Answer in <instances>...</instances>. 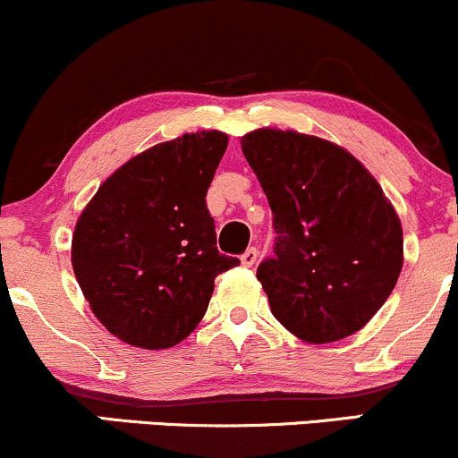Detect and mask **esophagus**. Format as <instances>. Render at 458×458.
<instances>
[{"label":"esophagus","instance_id":"1","mask_svg":"<svg viewBox=\"0 0 458 458\" xmlns=\"http://www.w3.org/2000/svg\"><path fill=\"white\" fill-rule=\"evenodd\" d=\"M256 260H259V250H256V247H247L243 254H241V262H243V267H254Z\"/></svg>","mask_w":458,"mask_h":458}]
</instances>
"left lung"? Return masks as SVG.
<instances>
[{"label": "left lung", "instance_id": "8db88e82", "mask_svg": "<svg viewBox=\"0 0 458 458\" xmlns=\"http://www.w3.org/2000/svg\"><path fill=\"white\" fill-rule=\"evenodd\" d=\"M241 146L277 234L256 271L273 317L312 344L355 334L403 269L401 219L379 182L353 155L312 135L259 129Z\"/></svg>", "mask_w": 458, "mask_h": 458}]
</instances>
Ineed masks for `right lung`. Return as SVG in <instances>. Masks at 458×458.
I'll return each mask as SVG.
<instances>
[{
    "label": "right lung",
    "instance_id": "add662e5",
    "mask_svg": "<svg viewBox=\"0 0 458 458\" xmlns=\"http://www.w3.org/2000/svg\"><path fill=\"white\" fill-rule=\"evenodd\" d=\"M228 135H182L124 163L98 187L72 234V269L94 317L124 343L167 349L207 312L219 254L207 191Z\"/></svg>",
    "mask_w": 458,
    "mask_h": 458
}]
</instances>
